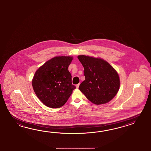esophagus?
<instances>
[{"instance_id":"34e87169","label":"esophagus","mask_w":151,"mask_h":151,"mask_svg":"<svg viewBox=\"0 0 151 151\" xmlns=\"http://www.w3.org/2000/svg\"><path fill=\"white\" fill-rule=\"evenodd\" d=\"M79 86H80V83H78V85H76V88H78Z\"/></svg>"}]
</instances>
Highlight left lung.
I'll list each match as a JSON object with an SVG mask.
<instances>
[{
  "label": "left lung",
  "mask_w": 151,
  "mask_h": 151,
  "mask_svg": "<svg viewBox=\"0 0 151 151\" xmlns=\"http://www.w3.org/2000/svg\"><path fill=\"white\" fill-rule=\"evenodd\" d=\"M78 58L84 68L85 76L79 90L94 104L110 102L118 92L120 85L116 70L100 58L80 55Z\"/></svg>",
  "instance_id": "obj_1"
}]
</instances>
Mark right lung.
I'll list each match as a JSON object with an SVG mask.
<instances>
[{
  "mask_svg": "<svg viewBox=\"0 0 151 151\" xmlns=\"http://www.w3.org/2000/svg\"><path fill=\"white\" fill-rule=\"evenodd\" d=\"M73 59L71 56L55 57L36 71L32 80L33 89L45 106L52 108L61 107L76 88L68 70Z\"/></svg>",
  "mask_w": 151,
  "mask_h": 151,
  "instance_id": "right-lung-1",
  "label": "right lung"
}]
</instances>
